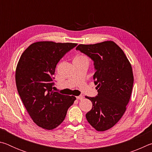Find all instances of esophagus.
<instances>
[{
	"label": "esophagus",
	"instance_id": "esophagus-1",
	"mask_svg": "<svg viewBox=\"0 0 152 152\" xmlns=\"http://www.w3.org/2000/svg\"><path fill=\"white\" fill-rule=\"evenodd\" d=\"M76 99L78 100H82L84 99V96H82V95H80L78 96H76Z\"/></svg>",
	"mask_w": 152,
	"mask_h": 152
}]
</instances>
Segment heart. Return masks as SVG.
<instances>
[{
  "instance_id": "obj_1",
  "label": "heart",
  "mask_w": 152,
  "mask_h": 152,
  "mask_svg": "<svg viewBox=\"0 0 152 152\" xmlns=\"http://www.w3.org/2000/svg\"><path fill=\"white\" fill-rule=\"evenodd\" d=\"M88 60L86 56H84L83 55H76L75 56V57L74 58V60L73 61H80V60Z\"/></svg>"
}]
</instances>
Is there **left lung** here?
Here are the masks:
<instances>
[{"mask_svg": "<svg viewBox=\"0 0 152 152\" xmlns=\"http://www.w3.org/2000/svg\"><path fill=\"white\" fill-rule=\"evenodd\" d=\"M77 50L94 61L98 95L86 96L92 103L86 118L98 132L113 127L124 114L133 85L132 67L123 51L113 41L80 44Z\"/></svg>", "mask_w": 152, "mask_h": 152, "instance_id": "obj_1", "label": "left lung"}]
</instances>
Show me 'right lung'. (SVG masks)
Instances as JSON below:
<instances>
[{
    "label": "right lung",
    "instance_id": "right-lung-1",
    "mask_svg": "<svg viewBox=\"0 0 152 152\" xmlns=\"http://www.w3.org/2000/svg\"><path fill=\"white\" fill-rule=\"evenodd\" d=\"M77 43L38 42L31 44L20 56L15 81L18 93L36 125L53 129L63 122L76 97L53 90L58 61Z\"/></svg>",
    "mask_w": 152,
    "mask_h": 152
}]
</instances>
